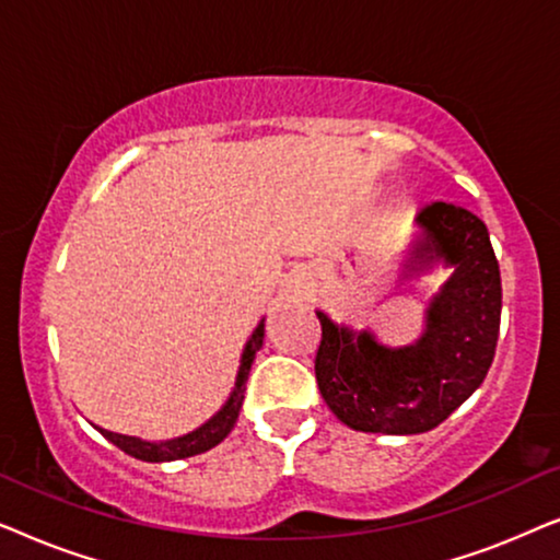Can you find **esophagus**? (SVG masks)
<instances>
[{"label":"esophagus","mask_w":560,"mask_h":560,"mask_svg":"<svg viewBox=\"0 0 560 560\" xmlns=\"http://www.w3.org/2000/svg\"><path fill=\"white\" fill-rule=\"evenodd\" d=\"M301 288H303V282L295 280V282H293V293H301Z\"/></svg>","instance_id":"esophagus-1"}]
</instances>
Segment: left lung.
Listing matches in <instances>:
<instances>
[{"instance_id": "obj_1", "label": "left lung", "mask_w": 560, "mask_h": 560, "mask_svg": "<svg viewBox=\"0 0 560 560\" xmlns=\"http://www.w3.org/2000/svg\"><path fill=\"white\" fill-rule=\"evenodd\" d=\"M400 278L448 270L428 301L423 331L389 347L372 328H351L324 311L316 380L343 425L362 433L433 431L485 382L500 336L502 282L485 221L454 203H431L412 221Z\"/></svg>"}]
</instances>
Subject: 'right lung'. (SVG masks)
<instances>
[{
    "label": "right lung",
    "mask_w": 560,
    "mask_h": 560,
    "mask_svg": "<svg viewBox=\"0 0 560 560\" xmlns=\"http://www.w3.org/2000/svg\"><path fill=\"white\" fill-rule=\"evenodd\" d=\"M265 341V318L259 320L255 331L244 343L242 357H240V370H236L234 377V387L229 393L226 402L213 412V416L196 428V431L183 433L178 439H165V441H144L137 439V435H125V433H112L106 428H98L96 431L109 439L114 446L125 451V454L140 458V462H150V464H165V462H178V458H188V456H198L203 451H211L213 446H219L221 441L232 433V428L236 425V418H240L242 402H244V389H247V380H249V370L255 364L257 351L262 349Z\"/></svg>",
    "instance_id": "obj_1"
}]
</instances>
